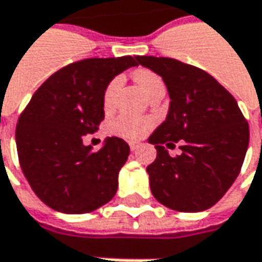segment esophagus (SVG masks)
<instances>
[{
  "label": "esophagus",
  "instance_id": "1",
  "mask_svg": "<svg viewBox=\"0 0 262 262\" xmlns=\"http://www.w3.org/2000/svg\"><path fill=\"white\" fill-rule=\"evenodd\" d=\"M129 146H130L132 150H136L138 148H140V143L139 142H130V143H129Z\"/></svg>",
  "mask_w": 262,
  "mask_h": 262
}]
</instances>
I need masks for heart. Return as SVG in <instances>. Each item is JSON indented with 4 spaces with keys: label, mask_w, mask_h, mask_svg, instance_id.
<instances>
[{
    "label": "heart",
    "mask_w": 262,
    "mask_h": 262,
    "mask_svg": "<svg viewBox=\"0 0 262 262\" xmlns=\"http://www.w3.org/2000/svg\"><path fill=\"white\" fill-rule=\"evenodd\" d=\"M135 81L139 84V86L150 97L157 91H165V84L162 78L158 74L149 71V69H139L133 74ZM122 79L120 77H114L104 90L103 94V105L105 110H110L114 105L116 94L119 91ZM152 119L149 117H139V116H132V114H120L110 123V132L124 138V139L135 140L142 138L146 132L152 127Z\"/></svg>",
    "instance_id": "1"
}]
</instances>
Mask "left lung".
Instances as JSON below:
<instances>
[{"label":"left lung","instance_id":"left-lung-1","mask_svg":"<svg viewBox=\"0 0 262 262\" xmlns=\"http://www.w3.org/2000/svg\"><path fill=\"white\" fill-rule=\"evenodd\" d=\"M138 62L162 77L171 98L165 122L149 138L157 148L146 168L150 191L177 212L210 209L239 176L248 122L233 95L203 69L171 58L138 56ZM177 141L183 154L171 157L166 148Z\"/></svg>","mask_w":262,"mask_h":262}]
</instances>
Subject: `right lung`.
I'll list each match as a JSON object with an SVG mask.
<instances>
[{
  "label": "right lung",
  "mask_w": 262,
  "mask_h": 262,
  "mask_svg": "<svg viewBox=\"0 0 262 262\" xmlns=\"http://www.w3.org/2000/svg\"><path fill=\"white\" fill-rule=\"evenodd\" d=\"M138 65V56L69 63L39 86L20 114L15 127L20 167L34 194L50 209L90 213L114 197L129 145L113 136L94 152L82 138L104 120L107 84Z\"/></svg>",
  "instance_id": "add662e5"
}]
</instances>
